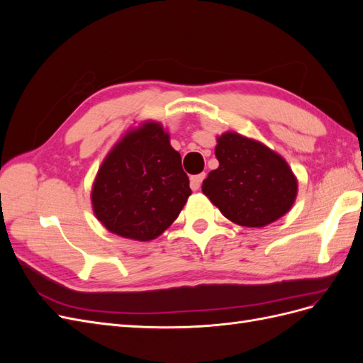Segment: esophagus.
<instances>
[{
	"instance_id": "1",
	"label": "esophagus",
	"mask_w": 363,
	"mask_h": 363,
	"mask_svg": "<svg viewBox=\"0 0 363 363\" xmlns=\"http://www.w3.org/2000/svg\"><path fill=\"white\" fill-rule=\"evenodd\" d=\"M204 177H206L204 172H203V174H199V175H192V177H191V189H192V191H199L201 183H203V180H204Z\"/></svg>"
}]
</instances>
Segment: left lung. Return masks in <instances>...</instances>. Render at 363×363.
<instances>
[{
	"mask_svg": "<svg viewBox=\"0 0 363 363\" xmlns=\"http://www.w3.org/2000/svg\"><path fill=\"white\" fill-rule=\"evenodd\" d=\"M219 167L203 182V194L221 213L244 227H265L286 215L298 182L280 155L235 131L218 138Z\"/></svg>",
	"mask_w": 363,
	"mask_h": 363,
	"instance_id": "8db88e82",
	"label": "left lung"
}]
</instances>
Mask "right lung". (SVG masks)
<instances>
[{
	"mask_svg": "<svg viewBox=\"0 0 363 363\" xmlns=\"http://www.w3.org/2000/svg\"><path fill=\"white\" fill-rule=\"evenodd\" d=\"M192 194L180 152L163 125L131 128L103 160L92 186L98 221L118 236L151 240L167 230Z\"/></svg>",
	"mask_w": 363,
	"mask_h": 363,
	"instance_id": "add662e5",
	"label": "right lung"
}]
</instances>
